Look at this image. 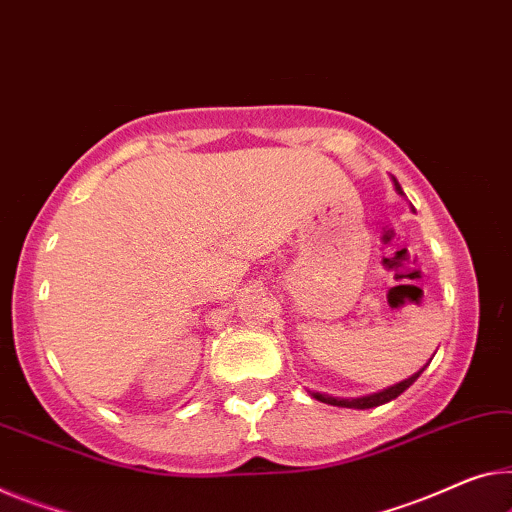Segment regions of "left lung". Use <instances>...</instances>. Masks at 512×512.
I'll return each instance as SVG.
<instances>
[{
    "label": "left lung",
    "mask_w": 512,
    "mask_h": 512,
    "mask_svg": "<svg viewBox=\"0 0 512 512\" xmlns=\"http://www.w3.org/2000/svg\"><path fill=\"white\" fill-rule=\"evenodd\" d=\"M393 187H396V192L403 196V190H400L398 180L393 178ZM428 366V364H426ZM426 366L421 368L419 373H414L412 377H407V380L393 384V387H387L377 393H368V396H359V398H338V396H329V393H320V391H309L311 398L320 400V403H327V405H334V407H350V410H371V407H380L384 403H389V400L398 398L400 393L405 389H410L412 384L416 382V377H419L423 371H426Z\"/></svg>",
    "instance_id": "8db88e82"
}]
</instances>
